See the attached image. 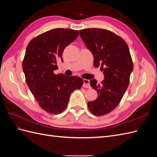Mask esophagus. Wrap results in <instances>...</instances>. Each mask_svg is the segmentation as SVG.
Returning <instances> with one entry per match:
<instances>
[{
	"label": "esophagus",
	"instance_id": "obj_1",
	"mask_svg": "<svg viewBox=\"0 0 157 157\" xmlns=\"http://www.w3.org/2000/svg\"><path fill=\"white\" fill-rule=\"evenodd\" d=\"M83 87L86 88H90V80L88 79H84L83 80Z\"/></svg>",
	"mask_w": 157,
	"mask_h": 157
}]
</instances>
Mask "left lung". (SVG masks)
<instances>
[{
    "mask_svg": "<svg viewBox=\"0 0 157 157\" xmlns=\"http://www.w3.org/2000/svg\"><path fill=\"white\" fill-rule=\"evenodd\" d=\"M79 34L94 56V67L101 66L104 80L92 79L90 84L98 92L96 100L88 103L96 116L111 112L119 104L129 85L133 62L128 44L121 36L103 29H84Z\"/></svg>",
    "mask_w": 157,
    "mask_h": 157,
    "instance_id": "obj_1",
    "label": "left lung"
}]
</instances>
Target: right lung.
Listing matches in <instances>:
<instances>
[{"instance_id":"1","label":"right lung","mask_w":157,"mask_h":157,"mask_svg":"<svg viewBox=\"0 0 157 157\" xmlns=\"http://www.w3.org/2000/svg\"><path fill=\"white\" fill-rule=\"evenodd\" d=\"M78 35L77 30L58 28L33 39L28 44L22 67L28 87L40 107L50 114L62 113L71 94L82 87L83 79L75 76L55 75L57 61L64 49Z\"/></svg>"}]
</instances>
